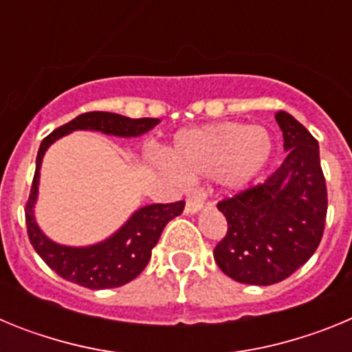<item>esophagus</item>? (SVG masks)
<instances>
[{"mask_svg":"<svg viewBox=\"0 0 352 352\" xmlns=\"http://www.w3.org/2000/svg\"><path fill=\"white\" fill-rule=\"evenodd\" d=\"M204 206V199L203 197H195V195H192V197L186 199L185 203V211L186 213H197L201 208Z\"/></svg>","mask_w":352,"mask_h":352,"instance_id":"esophagus-1","label":"esophagus"}]
</instances>
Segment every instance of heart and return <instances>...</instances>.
<instances>
[{
    "instance_id": "b5f03b06",
    "label": "heart",
    "mask_w": 352,
    "mask_h": 352,
    "mask_svg": "<svg viewBox=\"0 0 352 352\" xmlns=\"http://www.w3.org/2000/svg\"><path fill=\"white\" fill-rule=\"evenodd\" d=\"M272 155L273 138L264 126L226 121L176 133L166 167L185 179L219 178L227 188H243Z\"/></svg>"
}]
</instances>
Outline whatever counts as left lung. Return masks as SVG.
I'll use <instances>...</instances> for the list:
<instances>
[{
  "instance_id": "1",
  "label": "left lung",
  "mask_w": 352,
  "mask_h": 352,
  "mask_svg": "<svg viewBox=\"0 0 352 352\" xmlns=\"http://www.w3.org/2000/svg\"><path fill=\"white\" fill-rule=\"evenodd\" d=\"M275 120L287 158L264 183L217 204L227 234L213 250L219 268L232 280L272 285L285 280L312 257L322 239L328 211L319 144L291 114Z\"/></svg>"
}]
</instances>
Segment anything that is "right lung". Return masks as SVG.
I'll return each mask as SVG.
<instances>
[{
  "instance_id": "right-lung-1",
  "label": "right lung",
  "mask_w": 352,
  "mask_h": 352,
  "mask_svg": "<svg viewBox=\"0 0 352 352\" xmlns=\"http://www.w3.org/2000/svg\"><path fill=\"white\" fill-rule=\"evenodd\" d=\"M157 118H132L120 116L114 113H84L76 120L68 121L60 129L49 133L43 139L36 155V169L31 183L30 197L26 203V227L30 243L36 250L43 263L61 278L88 289L121 287L133 280L146 268L151 250L158 243L164 227L174 217L182 214L185 201L169 204H149L141 208L130 217L129 222L109 239L91 247L74 248L56 245L38 229L33 217V204L38 192L40 166L45 149L56 141L74 130H98V132L118 135V138H135L153 129Z\"/></svg>"
}]
</instances>
